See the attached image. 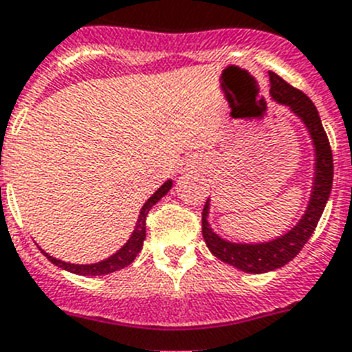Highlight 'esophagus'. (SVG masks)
Here are the masks:
<instances>
[{
    "label": "esophagus",
    "mask_w": 352,
    "mask_h": 352,
    "mask_svg": "<svg viewBox=\"0 0 352 352\" xmlns=\"http://www.w3.org/2000/svg\"><path fill=\"white\" fill-rule=\"evenodd\" d=\"M206 168V157H201V155L195 154V155H189L186 157L179 166V173L182 175H188V173H195V172H200Z\"/></svg>",
    "instance_id": "obj_1"
}]
</instances>
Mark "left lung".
I'll return each instance as SVG.
<instances>
[{
    "instance_id": "8db88e82",
    "label": "left lung",
    "mask_w": 352,
    "mask_h": 352,
    "mask_svg": "<svg viewBox=\"0 0 352 352\" xmlns=\"http://www.w3.org/2000/svg\"><path fill=\"white\" fill-rule=\"evenodd\" d=\"M269 83H271L273 100L287 106L299 120L303 122L310 134L311 143H314L316 163H314V182H311V193L307 210L289 232L278 235L276 239L265 241V243H234V241L223 239L221 235L216 234L209 225L210 200L206 201V207L201 212V234H204V239H206L210 253L218 256L225 264H230L244 273L253 274L269 273V271L282 267L301 252V248L316 230L324 207L328 204L333 186L331 148H329L328 136L324 133L317 108L303 91L290 87L274 72H269Z\"/></svg>"
}]
</instances>
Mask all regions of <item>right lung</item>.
I'll return each instance as SVG.
<instances>
[{
    "instance_id": "add662e5",
    "label": "right lung",
    "mask_w": 352,
    "mask_h": 352,
    "mask_svg": "<svg viewBox=\"0 0 352 352\" xmlns=\"http://www.w3.org/2000/svg\"><path fill=\"white\" fill-rule=\"evenodd\" d=\"M172 186H173L172 179H168L166 182H164V184L161 186V188H159L157 191H155V193L145 201V204H143L142 210H140L138 221H136V227H134L129 241H127V243H125L118 252H115L111 256H108V258L96 262V264H70V262L58 261V258L51 256L49 253H45L44 250H42V253H44V255L47 256L49 261L53 262L54 265H58V267L65 269V271H69V273L81 274V276H102V274L115 273V271H118V269L127 267V265L136 258V255H138L143 248V241H145V235H146L145 234L146 214H148V210H151L152 207H154L155 204H157V201L161 200V198H163L170 189H172Z\"/></svg>"
}]
</instances>
